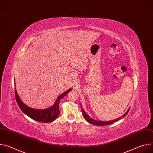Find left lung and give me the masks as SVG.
<instances>
[{"instance_id":"left-lung-1","label":"left lung","mask_w":153,"mask_h":153,"mask_svg":"<svg viewBox=\"0 0 153 153\" xmlns=\"http://www.w3.org/2000/svg\"><path fill=\"white\" fill-rule=\"evenodd\" d=\"M129 109H130V108H129L128 110L126 112V113L123 115V116H122L123 117H125V116H126V114H128V113L129 111ZM82 114H83V116L84 118L85 119V120H86L87 122L90 123H91V124H93V125H97V126H103V125H110V124H111V123H114V122H116L119 120L120 119L122 118V117H119V118H118V119H116L113 120H111V121L102 122V121H99V120H96L93 119H91V117H90L88 116V114H87L85 112V111L83 110L82 108Z\"/></svg>"}]
</instances>
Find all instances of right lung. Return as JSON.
I'll return each instance as SVG.
<instances>
[{
  "mask_svg": "<svg viewBox=\"0 0 153 153\" xmlns=\"http://www.w3.org/2000/svg\"><path fill=\"white\" fill-rule=\"evenodd\" d=\"M71 89L68 90V91H65L61 95H60L54 104L50 107V108L45 109V110H36V109L31 108L25 105L19 97L16 88H15V97L17 103L20 110L22 111L26 115L31 118L33 120H35L38 122H43V123H48L54 121L59 115V101L65 95L67 94Z\"/></svg>",
  "mask_w": 153,
  "mask_h": 153,
  "instance_id": "1",
  "label": "right lung"
}]
</instances>
